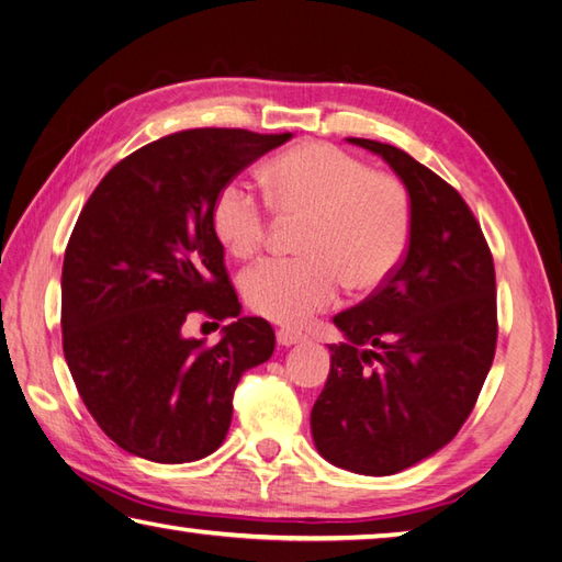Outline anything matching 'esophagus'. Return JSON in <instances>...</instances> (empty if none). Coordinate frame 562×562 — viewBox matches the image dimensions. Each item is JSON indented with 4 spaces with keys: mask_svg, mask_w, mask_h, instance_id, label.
<instances>
[{
    "mask_svg": "<svg viewBox=\"0 0 562 562\" xmlns=\"http://www.w3.org/2000/svg\"><path fill=\"white\" fill-rule=\"evenodd\" d=\"M277 341L281 347H293V345H301V341H305V335H301V331L295 329H279L277 331Z\"/></svg>",
    "mask_w": 562,
    "mask_h": 562,
    "instance_id": "1",
    "label": "esophagus"
}]
</instances>
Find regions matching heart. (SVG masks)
<instances>
[{
  "label": "heart",
  "instance_id": "1",
  "mask_svg": "<svg viewBox=\"0 0 562 562\" xmlns=\"http://www.w3.org/2000/svg\"><path fill=\"white\" fill-rule=\"evenodd\" d=\"M267 196L231 181L213 203V231L237 259L267 247L271 209L283 221H303L291 261H261L245 271L239 289L257 315L303 325L337 303L349 283L373 291L405 259L412 201L403 181L373 171L363 159L329 143H305L265 169Z\"/></svg>",
  "mask_w": 562,
  "mask_h": 562
}]
</instances>
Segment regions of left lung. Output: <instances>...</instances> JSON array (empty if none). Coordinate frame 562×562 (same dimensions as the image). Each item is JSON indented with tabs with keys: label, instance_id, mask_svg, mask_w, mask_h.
<instances>
[{
	"label": "left lung",
	"instance_id": "obj_1",
	"mask_svg": "<svg viewBox=\"0 0 562 562\" xmlns=\"http://www.w3.org/2000/svg\"><path fill=\"white\" fill-rule=\"evenodd\" d=\"M381 155L412 201L405 259L335 315L347 341L311 412L317 451L361 475H393L437 453L471 415L497 347L495 265L473 211L451 184L395 145Z\"/></svg>",
	"mask_w": 562,
	"mask_h": 562
}]
</instances>
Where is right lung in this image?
Here are the masks:
<instances>
[{
	"mask_svg": "<svg viewBox=\"0 0 562 562\" xmlns=\"http://www.w3.org/2000/svg\"><path fill=\"white\" fill-rule=\"evenodd\" d=\"M291 133L193 128L113 167L85 203L63 261V351L101 431L155 463H191L223 443L245 371L277 347L239 317L213 231L221 189ZM193 312L232 319L209 348L183 335Z\"/></svg>",
	"mask_w": 562,
	"mask_h": 562,
	"instance_id": "right-lung-1",
	"label": "right lung"
}]
</instances>
